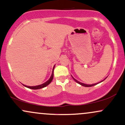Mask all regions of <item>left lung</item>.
Wrapping results in <instances>:
<instances>
[{
    "mask_svg": "<svg viewBox=\"0 0 125 125\" xmlns=\"http://www.w3.org/2000/svg\"><path fill=\"white\" fill-rule=\"evenodd\" d=\"M73 78L74 80H75V82H77V83L80 84V85H83V86H84V87H92V86H93V85H96L97 84H98V83H96V84H84V83H82L79 82V81H78L77 80H75V78H74L73 77Z\"/></svg>",
    "mask_w": 125,
    "mask_h": 125,
    "instance_id": "8db88e82",
    "label": "left lung"
}]
</instances>
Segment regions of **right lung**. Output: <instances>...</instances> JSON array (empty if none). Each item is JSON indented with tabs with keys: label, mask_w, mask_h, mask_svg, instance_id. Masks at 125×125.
Returning a JSON list of instances; mask_svg holds the SVG:
<instances>
[{
	"label": "right lung",
	"mask_w": 125,
	"mask_h": 125,
	"mask_svg": "<svg viewBox=\"0 0 125 125\" xmlns=\"http://www.w3.org/2000/svg\"><path fill=\"white\" fill-rule=\"evenodd\" d=\"M54 68H53V71H52V73L51 77L50 78V79H49L47 81H46L45 83H44V84H42L38 85H36V86H27V85H24L25 87H26L29 88V89H33V90L40 89H42V88L45 87L47 86V85L51 82L52 80V79H53V77H54Z\"/></svg>",
	"instance_id": "1"
}]
</instances>
